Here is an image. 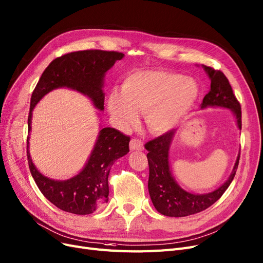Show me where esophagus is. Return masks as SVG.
Returning a JSON list of instances; mask_svg holds the SVG:
<instances>
[{
    "instance_id": "esophagus-1",
    "label": "esophagus",
    "mask_w": 263,
    "mask_h": 263,
    "mask_svg": "<svg viewBox=\"0 0 263 263\" xmlns=\"http://www.w3.org/2000/svg\"><path fill=\"white\" fill-rule=\"evenodd\" d=\"M130 149L131 151H143L144 149V145L142 141L138 139H132L130 142Z\"/></svg>"
}]
</instances>
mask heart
I'll return each instance as SVG.
<instances>
[{
	"instance_id": "heart-1",
	"label": "heart",
	"mask_w": 263,
	"mask_h": 263,
	"mask_svg": "<svg viewBox=\"0 0 263 263\" xmlns=\"http://www.w3.org/2000/svg\"><path fill=\"white\" fill-rule=\"evenodd\" d=\"M199 85L192 77L161 70L146 69L129 73L122 89L108 95V110L120 126L137 122L139 112H145L147 128L163 134L180 123L195 105Z\"/></svg>"
}]
</instances>
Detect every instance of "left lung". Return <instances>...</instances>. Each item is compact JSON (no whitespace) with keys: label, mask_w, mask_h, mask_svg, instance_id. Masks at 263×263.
I'll return each instance as SVG.
<instances>
[{"label":"left lung","mask_w":263,"mask_h":263,"mask_svg":"<svg viewBox=\"0 0 263 263\" xmlns=\"http://www.w3.org/2000/svg\"><path fill=\"white\" fill-rule=\"evenodd\" d=\"M211 81L210 91L205 95L200 109L207 107H221L230 109L235 116L238 129H241L240 105L233 93L228 78L222 71L201 65ZM176 130H171L161 137L145 144L148 151L149 166L148 192L154 207L167 217H186L198 213L213 205L230 186L238 167L239 155L236 158L229 179L220 187L206 194H192L183 190L172 177L169 164V151Z\"/></svg>","instance_id":"obj_1"}]
</instances>
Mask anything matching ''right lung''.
<instances>
[{"instance_id": "add662e5", "label": "right lung", "mask_w": 263, "mask_h": 263, "mask_svg": "<svg viewBox=\"0 0 263 263\" xmlns=\"http://www.w3.org/2000/svg\"><path fill=\"white\" fill-rule=\"evenodd\" d=\"M124 54L101 50L72 52L57 57L43 71L31 95L28 134L31 131L32 111L43 96L58 87L74 90L104 110L105 73L122 60ZM130 138L114 128H102L83 169L68 180L44 177L32 162L27 138L29 169L39 190L53 205L74 215H90L108 201V176L114 162L129 153Z\"/></svg>"}]
</instances>
